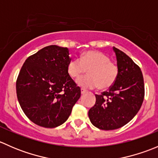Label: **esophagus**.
Segmentation results:
<instances>
[{
  "label": "esophagus",
  "mask_w": 158,
  "mask_h": 158,
  "mask_svg": "<svg viewBox=\"0 0 158 158\" xmlns=\"http://www.w3.org/2000/svg\"><path fill=\"white\" fill-rule=\"evenodd\" d=\"M86 92H87V91L85 90V89H81V93H82V94H85Z\"/></svg>",
  "instance_id": "obj_1"
}]
</instances>
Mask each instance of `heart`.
<instances>
[{
	"label": "heart",
	"mask_w": 158,
	"mask_h": 158,
	"mask_svg": "<svg viewBox=\"0 0 158 158\" xmlns=\"http://www.w3.org/2000/svg\"><path fill=\"white\" fill-rule=\"evenodd\" d=\"M89 70V76L77 80V84L83 89H102L111 88L117 80L118 68L111 63L108 56L101 52L89 50L81 55L80 59H73L67 66L68 73L73 79H78Z\"/></svg>",
	"instance_id": "b5f03b06"
}]
</instances>
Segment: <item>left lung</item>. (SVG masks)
Returning a JSON list of instances; mask_svg holds the SVG:
<instances>
[{
  "label": "left lung",
  "instance_id": "obj_1",
  "mask_svg": "<svg viewBox=\"0 0 158 158\" xmlns=\"http://www.w3.org/2000/svg\"><path fill=\"white\" fill-rule=\"evenodd\" d=\"M118 76L109 91L95 95L96 101L89 111L92 125L102 130H114L128 123L144 101V78L141 69L128 55L113 47Z\"/></svg>",
  "mask_w": 158,
  "mask_h": 158
}]
</instances>
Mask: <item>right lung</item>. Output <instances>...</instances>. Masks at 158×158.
<instances>
[{
  "label": "right lung",
  "instance_id": "right-lung-1",
  "mask_svg": "<svg viewBox=\"0 0 158 158\" xmlns=\"http://www.w3.org/2000/svg\"><path fill=\"white\" fill-rule=\"evenodd\" d=\"M71 58L66 47L51 45L30 56L16 82L17 99L36 125L52 128L64 123L81 90L68 73Z\"/></svg>",
  "mask_w": 158,
  "mask_h": 158
}]
</instances>
